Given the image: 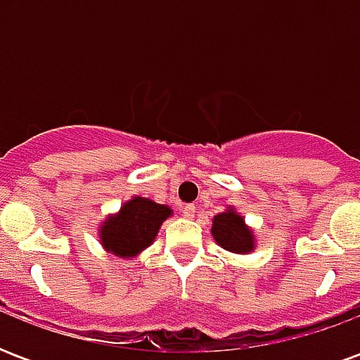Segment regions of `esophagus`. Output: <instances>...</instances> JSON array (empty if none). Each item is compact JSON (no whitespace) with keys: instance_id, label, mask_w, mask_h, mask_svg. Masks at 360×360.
<instances>
[{"instance_id":"1","label":"esophagus","mask_w":360,"mask_h":360,"mask_svg":"<svg viewBox=\"0 0 360 360\" xmlns=\"http://www.w3.org/2000/svg\"><path fill=\"white\" fill-rule=\"evenodd\" d=\"M195 204H183V206H181V214H183L185 218H193V216H195Z\"/></svg>"}]
</instances>
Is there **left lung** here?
<instances>
[{"mask_svg":"<svg viewBox=\"0 0 360 360\" xmlns=\"http://www.w3.org/2000/svg\"><path fill=\"white\" fill-rule=\"evenodd\" d=\"M212 235H214L216 243L221 245L226 250H231V252L252 250V233L245 226V219L239 218L231 210L218 214L214 218Z\"/></svg>","mask_w":360,"mask_h":360,"instance_id":"obj_1","label":"left lung"}]
</instances>
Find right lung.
<instances>
[{
  "label": "right lung",
  "instance_id": "1",
  "mask_svg": "<svg viewBox=\"0 0 360 360\" xmlns=\"http://www.w3.org/2000/svg\"><path fill=\"white\" fill-rule=\"evenodd\" d=\"M172 210L148 198L136 196L121 208L115 218L103 224L100 237L103 247L119 257H133L154 241L158 229Z\"/></svg>",
  "mask_w": 360,
  "mask_h": 360
}]
</instances>
